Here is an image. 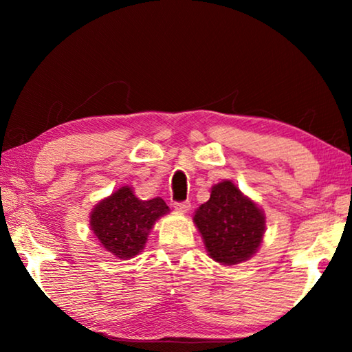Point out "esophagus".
Returning a JSON list of instances; mask_svg holds the SVG:
<instances>
[{
    "instance_id": "34e87169",
    "label": "esophagus",
    "mask_w": 352,
    "mask_h": 352,
    "mask_svg": "<svg viewBox=\"0 0 352 352\" xmlns=\"http://www.w3.org/2000/svg\"><path fill=\"white\" fill-rule=\"evenodd\" d=\"M174 208H175V210H177L178 212L184 214V212L189 211L190 204H189V201H177V204H174Z\"/></svg>"
}]
</instances>
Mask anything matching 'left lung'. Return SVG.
Here are the masks:
<instances>
[{
	"instance_id": "left-lung-1",
	"label": "left lung",
	"mask_w": 352,
	"mask_h": 352,
	"mask_svg": "<svg viewBox=\"0 0 352 352\" xmlns=\"http://www.w3.org/2000/svg\"><path fill=\"white\" fill-rule=\"evenodd\" d=\"M208 254L223 265L241 264L258 252L265 217L233 182L214 184L211 197L194 214Z\"/></svg>"
}]
</instances>
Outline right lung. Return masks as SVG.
Segmentation results:
<instances>
[{
    "mask_svg": "<svg viewBox=\"0 0 352 352\" xmlns=\"http://www.w3.org/2000/svg\"><path fill=\"white\" fill-rule=\"evenodd\" d=\"M168 212L162 197L140 200L132 188L122 186L93 208L90 226L107 252L130 259L144 248L155 222Z\"/></svg>",
    "mask_w": 352,
    "mask_h": 352,
    "instance_id": "right-lung-1",
    "label": "right lung"
}]
</instances>
